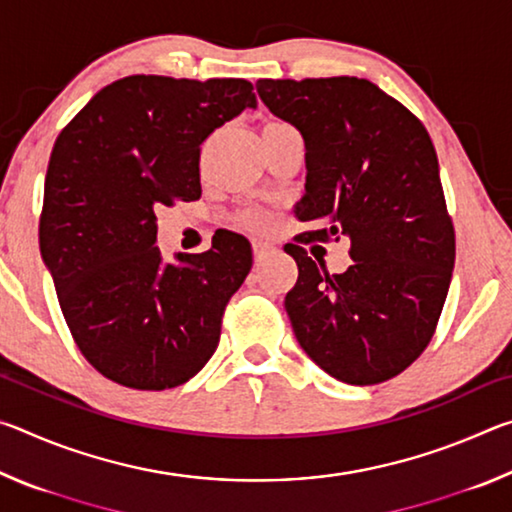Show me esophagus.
Returning <instances> with one entry per match:
<instances>
[{"mask_svg":"<svg viewBox=\"0 0 512 512\" xmlns=\"http://www.w3.org/2000/svg\"><path fill=\"white\" fill-rule=\"evenodd\" d=\"M273 246L271 244H264V241H255L253 244V255H255V262H262L268 255L273 253Z\"/></svg>","mask_w":512,"mask_h":512,"instance_id":"esophagus-1","label":"esophagus"}]
</instances>
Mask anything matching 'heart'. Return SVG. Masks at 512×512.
<instances>
[{
	"instance_id": "heart-1",
	"label": "heart",
	"mask_w": 512,
	"mask_h": 512,
	"mask_svg": "<svg viewBox=\"0 0 512 512\" xmlns=\"http://www.w3.org/2000/svg\"><path fill=\"white\" fill-rule=\"evenodd\" d=\"M266 126H287V124H282V121H271V124H266ZM244 223L253 230H264V228H268V216L264 212H248L244 216Z\"/></svg>"
}]
</instances>
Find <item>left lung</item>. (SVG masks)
I'll use <instances>...</instances> for the list:
<instances>
[{
    "label": "left lung",
    "instance_id": "8db88e82",
    "mask_svg": "<svg viewBox=\"0 0 512 512\" xmlns=\"http://www.w3.org/2000/svg\"><path fill=\"white\" fill-rule=\"evenodd\" d=\"M257 94L305 140L298 221L309 239H350L352 266L327 273L296 244L284 307L300 348L327 375L372 386L427 348L452 282L456 239L436 149L422 121L357 76L259 79Z\"/></svg>",
    "mask_w": 512,
    "mask_h": 512
}]
</instances>
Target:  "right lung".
Returning a JSON list of instances; mask_svg holds the SVG:
<instances>
[{"mask_svg": "<svg viewBox=\"0 0 512 512\" xmlns=\"http://www.w3.org/2000/svg\"><path fill=\"white\" fill-rule=\"evenodd\" d=\"M244 79L135 74L106 85L60 131L40 214V253L76 345L110 381L164 391L219 345L221 318L253 266L237 232L162 262L160 207L201 198V144L255 108Z\"/></svg>", "mask_w": 512, "mask_h": 512, "instance_id": "obj_1", "label": "right lung"}]
</instances>
